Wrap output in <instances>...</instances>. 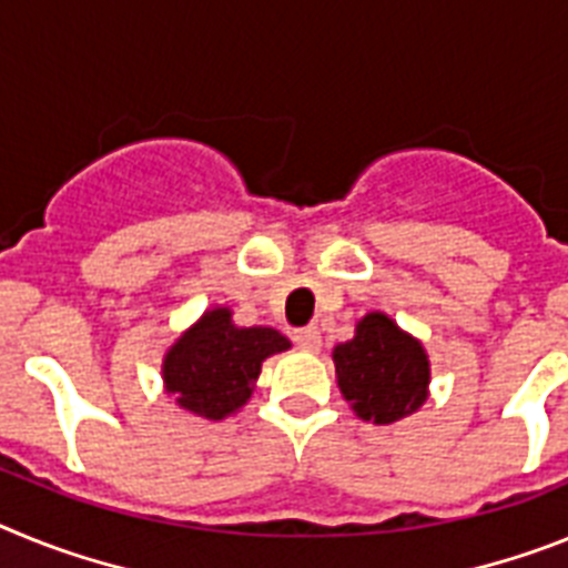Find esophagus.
<instances>
[{
  "label": "esophagus",
  "mask_w": 568,
  "mask_h": 568,
  "mask_svg": "<svg viewBox=\"0 0 568 568\" xmlns=\"http://www.w3.org/2000/svg\"><path fill=\"white\" fill-rule=\"evenodd\" d=\"M294 343H297L303 352H320V343H323V339H320V328L317 325L297 328V332H294Z\"/></svg>",
  "instance_id": "esophagus-1"
}]
</instances>
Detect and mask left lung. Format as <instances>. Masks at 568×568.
<instances>
[{"label": "left lung", "mask_w": 568, "mask_h": 568, "mask_svg": "<svg viewBox=\"0 0 568 568\" xmlns=\"http://www.w3.org/2000/svg\"><path fill=\"white\" fill-rule=\"evenodd\" d=\"M339 392L357 417L377 426L400 420L426 400L428 357L386 314H366L357 334L334 348Z\"/></svg>", "instance_id": "left-lung-1"}]
</instances>
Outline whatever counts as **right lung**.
<instances>
[{
  "instance_id": "add662e5",
  "label": "right lung",
  "mask_w": 568,
  "mask_h": 568,
  "mask_svg": "<svg viewBox=\"0 0 568 568\" xmlns=\"http://www.w3.org/2000/svg\"><path fill=\"white\" fill-rule=\"evenodd\" d=\"M288 345L274 328H236L229 308H214L165 354V388L182 408L205 420H223L225 414L245 406L263 359Z\"/></svg>"
}]
</instances>
